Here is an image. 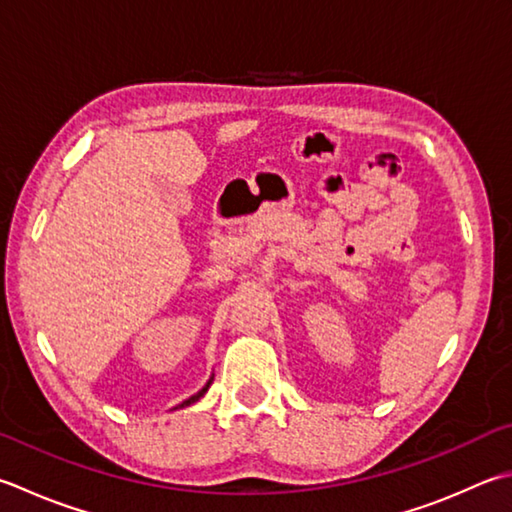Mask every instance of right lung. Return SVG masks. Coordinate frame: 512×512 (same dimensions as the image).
I'll list each match as a JSON object with an SVG mask.
<instances>
[{"instance_id": "obj_1", "label": "right lung", "mask_w": 512, "mask_h": 512, "mask_svg": "<svg viewBox=\"0 0 512 512\" xmlns=\"http://www.w3.org/2000/svg\"><path fill=\"white\" fill-rule=\"evenodd\" d=\"M209 383H211V381H209ZM209 383H207V385H205V388H202V390H200L198 394H194V397H189L187 401H182L178 408H187V406H191V403H194V401H198V399L202 397V394H205V392H207V388H209Z\"/></svg>"}]
</instances>
